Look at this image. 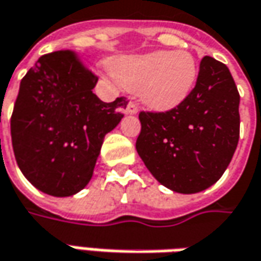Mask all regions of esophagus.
I'll use <instances>...</instances> for the list:
<instances>
[{
	"label": "esophagus",
	"instance_id": "obj_1",
	"mask_svg": "<svg viewBox=\"0 0 261 261\" xmlns=\"http://www.w3.org/2000/svg\"><path fill=\"white\" fill-rule=\"evenodd\" d=\"M125 113L127 114H137L139 113V108H137V105L134 102H130L127 105V108H125Z\"/></svg>",
	"mask_w": 261,
	"mask_h": 261
}]
</instances>
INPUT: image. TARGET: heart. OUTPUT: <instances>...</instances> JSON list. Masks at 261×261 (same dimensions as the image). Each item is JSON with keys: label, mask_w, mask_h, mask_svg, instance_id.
I'll return each instance as SVG.
<instances>
[{"label": "heart", "mask_w": 261, "mask_h": 261, "mask_svg": "<svg viewBox=\"0 0 261 261\" xmlns=\"http://www.w3.org/2000/svg\"><path fill=\"white\" fill-rule=\"evenodd\" d=\"M115 79L137 92L141 102L154 111H170L184 102L195 88L199 66L191 51H151L115 59Z\"/></svg>", "instance_id": "heart-1"}]
</instances>
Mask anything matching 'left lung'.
Returning a JSON list of instances; mask_svg holds the SVG:
<instances>
[{
    "label": "left lung",
    "instance_id": "left-lung-1",
    "mask_svg": "<svg viewBox=\"0 0 261 261\" xmlns=\"http://www.w3.org/2000/svg\"><path fill=\"white\" fill-rule=\"evenodd\" d=\"M238 105L228 68L205 56L196 85L184 102L166 113H140L137 153L170 191H205L222 176L237 148Z\"/></svg>",
    "mask_w": 261,
    "mask_h": 261
}]
</instances>
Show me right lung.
<instances>
[{
	"label": "right lung",
	"instance_id": "1",
	"mask_svg": "<svg viewBox=\"0 0 261 261\" xmlns=\"http://www.w3.org/2000/svg\"><path fill=\"white\" fill-rule=\"evenodd\" d=\"M98 77L70 50L41 56L20 84L11 117L17 165L51 196H72L94 175L103 137L124 117L125 98L102 102Z\"/></svg>",
	"mask_w": 261,
	"mask_h": 261
}]
</instances>
